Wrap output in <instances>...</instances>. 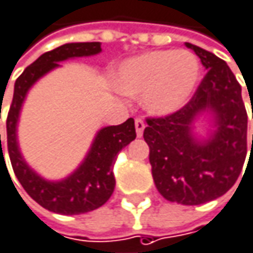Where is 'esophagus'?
<instances>
[{"instance_id": "obj_1", "label": "esophagus", "mask_w": 253, "mask_h": 253, "mask_svg": "<svg viewBox=\"0 0 253 253\" xmlns=\"http://www.w3.org/2000/svg\"><path fill=\"white\" fill-rule=\"evenodd\" d=\"M134 126H136V134L137 137L143 136V130H145V122L142 119H136L134 120Z\"/></svg>"}]
</instances>
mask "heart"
I'll list each match as a JSON object with an SVG mask.
<instances>
[{"mask_svg": "<svg viewBox=\"0 0 253 253\" xmlns=\"http://www.w3.org/2000/svg\"><path fill=\"white\" fill-rule=\"evenodd\" d=\"M200 78V63L188 50H155L126 60L116 72L117 88L143 95L145 108L167 116L188 101Z\"/></svg>", "mask_w": 253, "mask_h": 253, "instance_id": "1", "label": "heart"}]
</instances>
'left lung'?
<instances>
[{"label": "left lung", "mask_w": 253, "mask_h": 253, "mask_svg": "<svg viewBox=\"0 0 253 253\" xmlns=\"http://www.w3.org/2000/svg\"><path fill=\"white\" fill-rule=\"evenodd\" d=\"M185 46L194 50L207 74L184 107L165 117H148L143 137L158 191L168 201L198 206L227 193L241 175L248 114L241 84L227 63L195 44ZM204 111L213 114L216 130L198 141L192 123Z\"/></svg>", "instance_id": "1"}]
</instances>
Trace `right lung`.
Segmentation results:
<instances>
[{"label": "right lung", "instance_id": "right-lung-1", "mask_svg": "<svg viewBox=\"0 0 253 253\" xmlns=\"http://www.w3.org/2000/svg\"><path fill=\"white\" fill-rule=\"evenodd\" d=\"M101 52L100 42L66 43L56 49L43 53L27 66L17 78L14 95L7 116V148L12 171L17 179L36 203L49 211L59 214H82L92 211L111 197L116 178L113 167L119 152L136 139L134 120L127 119L119 126L101 128L80 168L62 181H46L26 164L17 143V122L27 91L39 78L49 71L58 68V62L71 58L91 56ZM1 148V134H0ZM2 155V148H1ZM4 158V155H2ZM5 162V161H4Z\"/></svg>", "mask_w": 253, "mask_h": 253}]
</instances>
